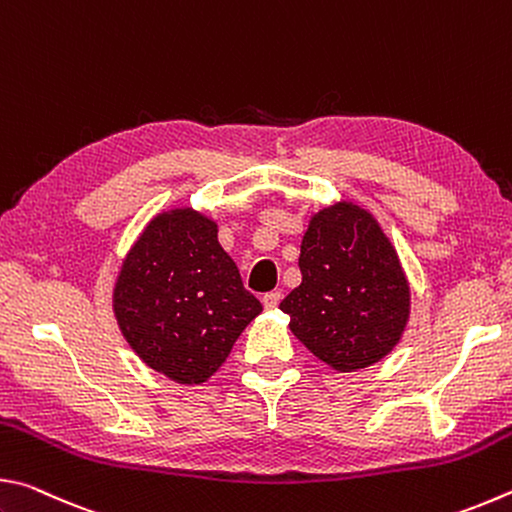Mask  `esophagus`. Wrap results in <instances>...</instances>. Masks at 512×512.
Returning <instances> with one entry per match:
<instances>
[{"label":"esophagus","instance_id":"1","mask_svg":"<svg viewBox=\"0 0 512 512\" xmlns=\"http://www.w3.org/2000/svg\"><path fill=\"white\" fill-rule=\"evenodd\" d=\"M280 298H282L280 291H268V293H264L262 302H264L266 309H275L277 305H280Z\"/></svg>","mask_w":512,"mask_h":512}]
</instances>
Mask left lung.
Wrapping results in <instances>:
<instances>
[{"mask_svg": "<svg viewBox=\"0 0 512 512\" xmlns=\"http://www.w3.org/2000/svg\"><path fill=\"white\" fill-rule=\"evenodd\" d=\"M302 282L280 309L320 361L357 370L391 352L409 320V284L372 216L339 203L309 223L298 259Z\"/></svg>", "mask_w": 512, "mask_h": 512, "instance_id": "obj_1", "label": "left lung"}]
</instances>
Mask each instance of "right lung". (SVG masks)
I'll return each mask as SVG.
<instances>
[{"label": "right lung", "mask_w": 512, "mask_h": 512, "mask_svg": "<svg viewBox=\"0 0 512 512\" xmlns=\"http://www.w3.org/2000/svg\"><path fill=\"white\" fill-rule=\"evenodd\" d=\"M262 311L216 239V223L192 210L146 225L121 264L115 316L131 348L180 384H203Z\"/></svg>", "instance_id": "right-lung-1"}]
</instances>
